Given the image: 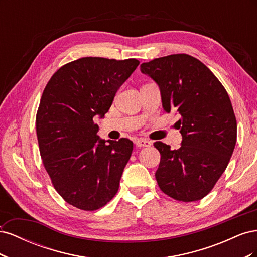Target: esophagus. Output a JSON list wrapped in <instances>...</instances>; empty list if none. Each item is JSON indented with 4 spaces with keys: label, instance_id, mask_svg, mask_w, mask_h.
<instances>
[{
    "label": "esophagus",
    "instance_id": "34e87169",
    "mask_svg": "<svg viewBox=\"0 0 257 257\" xmlns=\"http://www.w3.org/2000/svg\"><path fill=\"white\" fill-rule=\"evenodd\" d=\"M135 145L137 147H150L152 145V143L148 141V139L139 138V139H136V141H135Z\"/></svg>",
    "mask_w": 257,
    "mask_h": 257
}]
</instances>
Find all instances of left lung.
<instances>
[{
	"label": "left lung",
	"mask_w": 257,
	"mask_h": 257,
	"mask_svg": "<svg viewBox=\"0 0 257 257\" xmlns=\"http://www.w3.org/2000/svg\"><path fill=\"white\" fill-rule=\"evenodd\" d=\"M141 71L158 83L164 111L181 115V147L154 143L161 153L155 173L160 189L185 203L204 198L226 169L237 141L227 92L204 63L185 53L146 62Z\"/></svg>",
	"instance_id": "8db88e82"
}]
</instances>
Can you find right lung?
Masks as SVG:
<instances>
[{
	"mask_svg": "<svg viewBox=\"0 0 257 257\" xmlns=\"http://www.w3.org/2000/svg\"><path fill=\"white\" fill-rule=\"evenodd\" d=\"M138 64L136 59L81 58L60 67L43 92L36 113L43 164L61 197L84 211L104 207L119 190L133 143L100 139L94 116L109 110Z\"/></svg>",
	"mask_w": 257,
	"mask_h": 257,
	"instance_id": "1",
	"label": "right lung"
}]
</instances>
